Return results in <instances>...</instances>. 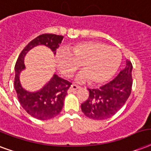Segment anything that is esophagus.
Segmentation results:
<instances>
[{
    "label": "esophagus",
    "instance_id": "1",
    "mask_svg": "<svg viewBox=\"0 0 151 151\" xmlns=\"http://www.w3.org/2000/svg\"><path fill=\"white\" fill-rule=\"evenodd\" d=\"M81 86H78V85H75V84H73L72 86H71V87L70 88V89H69V91L70 92H73V91L74 90H77V89H78V88H80Z\"/></svg>",
    "mask_w": 151,
    "mask_h": 151
}]
</instances>
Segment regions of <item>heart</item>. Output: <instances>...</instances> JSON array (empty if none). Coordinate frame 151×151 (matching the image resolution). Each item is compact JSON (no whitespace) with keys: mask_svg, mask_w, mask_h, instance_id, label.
<instances>
[{"mask_svg":"<svg viewBox=\"0 0 151 151\" xmlns=\"http://www.w3.org/2000/svg\"><path fill=\"white\" fill-rule=\"evenodd\" d=\"M121 52L115 47L100 41H86L74 45L69 50L60 48L56 52V63L65 77H70L82 64L85 70L79 73L78 81L90 80L94 84L109 81L121 63Z\"/></svg>","mask_w":151,"mask_h":151,"instance_id":"heart-1","label":"heart"}]
</instances>
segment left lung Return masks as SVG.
<instances>
[{"label":"left lung","mask_w":151,"mask_h":151,"mask_svg":"<svg viewBox=\"0 0 151 151\" xmlns=\"http://www.w3.org/2000/svg\"><path fill=\"white\" fill-rule=\"evenodd\" d=\"M132 63L127 59L126 66L119 74L99 88H88V99L81 104L86 116L96 120L109 119L126 103L132 88Z\"/></svg>","instance_id":"left-lung-1"}]
</instances>
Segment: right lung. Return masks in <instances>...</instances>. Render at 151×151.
I'll return each mask as SVG.
<instances>
[{
    "label": "right lung",
    "mask_w": 151,
    "mask_h": 151,
    "mask_svg": "<svg viewBox=\"0 0 151 151\" xmlns=\"http://www.w3.org/2000/svg\"><path fill=\"white\" fill-rule=\"evenodd\" d=\"M63 39V35L55 34L40 35L26 45L19 54L15 65L14 87L18 101L30 116L40 120L52 119L60 113L64 99L72 83L55 74L40 91L30 93L22 88L19 79V73L25 68L24 58L28 50L37 45H45L55 54Z\"/></svg>",
    "instance_id": "add662e5"
}]
</instances>
